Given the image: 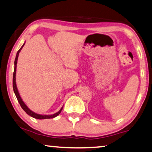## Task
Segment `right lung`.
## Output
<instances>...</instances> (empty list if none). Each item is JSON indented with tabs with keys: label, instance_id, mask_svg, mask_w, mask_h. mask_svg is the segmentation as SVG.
Masks as SVG:
<instances>
[{
	"label": "right lung",
	"instance_id": "1",
	"mask_svg": "<svg viewBox=\"0 0 152 152\" xmlns=\"http://www.w3.org/2000/svg\"><path fill=\"white\" fill-rule=\"evenodd\" d=\"M25 45V43H24V45H23L22 47H21V48L17 52V54H16V57H15V62H14V65H15V67H14V72H13V91H14V93H15V94L16 96V98H17V99L18 100V102H19V103L20 104V106L23 109V110H24L26 113L28 115H30L32 118H36V119H39V120H43V119H50V118H55V117L58 116L59 114L61 113V111L62 110V108L63 107H62L61 109H60V110L57 112V113H56L54 114H53V115H40V114H37L36 113H34V112L32 111L30 109H28V107L26 105V104L23 101L22 99H21L20 96L19 92H18V88H17V86H16V82H15V74H16V67H17V62H18V56H19V53L20 52L21 50H22L23 47Z\"/></svg>",
	"mask_w": 152,
	"mask_h": 152
}]
</instances>
